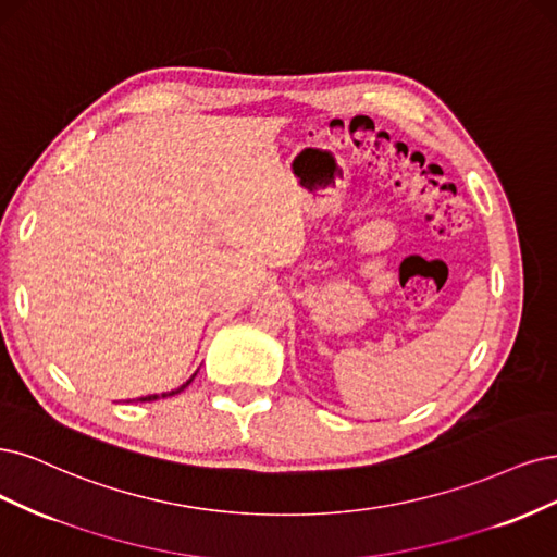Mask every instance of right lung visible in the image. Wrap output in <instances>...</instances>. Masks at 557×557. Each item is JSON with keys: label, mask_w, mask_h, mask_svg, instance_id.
Instances as JSON below:
<instances>
[{"label": "right lung", "mask_w": 557, "mask_h": 557, "mask_svg": "<svg viewBox=\"0 0 557 557\" xmlns=\"http://www.w3.org/2000/svg\"><path fill=\"white\" fill-rule=\"evenodd\" d=\"M196 372H199V370H196ZM196 372L189 376V380L183 384V386H177V388H173V391H166V393H161V396H159V393H152V396H140V398H136L138 403H150V400H157V398H169V396H175V393H181V391H185L189 384H191V380H194V376H196Z\"/></svg>", "instance_id": "1"}]
</instances>
